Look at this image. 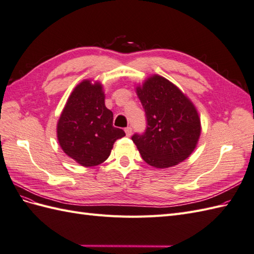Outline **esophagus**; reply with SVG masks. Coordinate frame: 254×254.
Instances as JSON below:
<instances>
[{
  "instance_id": "1",
  "label": "esophagus",
  "mask_w": 254,
  "mask_h": 254,
  "mask_svg": "<svg viewBox=\"0 0 254 254\" xmlns=\"http://www.w3.org/2000/svg\"><path fill=\"white\" fill-rule=\"evenodd\" d=\"M125 131H126V134H127V137H129V136L132 135V127H127L125 129Z\"/></svg>"
}]
</instances>
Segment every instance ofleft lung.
Instances as JSON below:
<instances>
[{
	"mask_svg": "<svg viewBox=\"0 0 254 254\" xmlns=\"http://www.w3.org/2000/svg\"><path fill=\"white\" fill-rule=\"evenodd\" d=\"M145 109L146 132L132 140L147 164L167 168L190 157L200 136L196 107L177 86L160 75H152L136 87Z\"/></svg>",
	"mask_w": 254,
	"mask_h": 254,
	"instance_id": "left-lung-1",
	"label": "left lung"
}]
</instances>
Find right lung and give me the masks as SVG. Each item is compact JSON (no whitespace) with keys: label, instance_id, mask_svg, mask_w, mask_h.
Segmentation results:
<instances>
[{"label":"right lung","instance_id":"1","mask_svg":"<svg viewBox=\"0 0 254 254\" xmlns=\"http://www.w3.org/2000/svg\"><path fill=\"white\" fill-rule=\"evenodd\" d=\"M113 120L103 84L84 79L74 88L58 120V141L78 164L96 166L107 160L115 141L126 136L123 129L113 127Z\"/></svg>","mask_w":254,"mask_h":254}]
</instances>
